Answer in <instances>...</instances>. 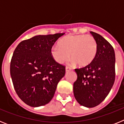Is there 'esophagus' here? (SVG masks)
I'll return each mask as SVG.
<instances>
[{
  "mask_svg": "<svg viewBox=\"0 0 124 124\" xmlns=\"http://www.w3.org/2000/svg\"><path fill=\"white\" fill-rule=\"evenodd\" d=\"M65 70H66V72H68L70 71V70H71V68L70 67H66Z\"/></svg>",
  "mask_w": 124,
  "mask_h": 124,
  "instance_id": "34e87169",
  "label": "esophagus"
}]
</instances>
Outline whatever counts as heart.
<instances>
[{"mask_svg": "<svg viewBox=\"0 0 124 124\" xmlns=\"http://www.w3.org/2000/svg\"><path fill=\"white\" fill-rule=\"evenodd\" d=\"M59 45L51 49L53 58L58 63H62L69 59L81 67L89 65L94 61L97 53V43L91 35H69L62 38Z\"/></svg>", "mask_w": 124, "mask_h": 124, "instance_id": "obj_1", "label": "heart"}]
</instances>
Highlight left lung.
I'll list each match as a JSON object with an SVG mask.
<instances>
[{
  "label": "left lung",
  "mask_w": 124,
  "mask_h": 124,
  "mask_svg": "<svg viewBox=\"0 0 124 124\" xmlns=\"http://www.w3.org/2000/svg\"><path fill=\"white\" fill-rule=\"evenodd\" d=\"M90 33L97 41V54L91 64L75 69L78 77L73 84L76 100L89 108L97 106L104 100L113 86L116 76L113 47L99 34Z\"/></svg>",
  "instance_id": "left-lung-1"
}]
</instances>
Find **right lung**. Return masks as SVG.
<instances>
[{
  "instance_id": "add662e5",
  "label": "right lung",
  "mask_w": 124,
  "mask_h": 124,
  "mask_svg": "<svg viewBox=\"0 0 124 124\" xmlns=\"http://www.w3.org/2000/svg\"><path fill=\"white\" fill-rule=\"evenodd\" d=\"M64 33L37 35L21 41L10 62V76L18 97L31 107L44 106L54 96L65 67L51 54L54 43Z\"/></svg>"
}]
</instances>
